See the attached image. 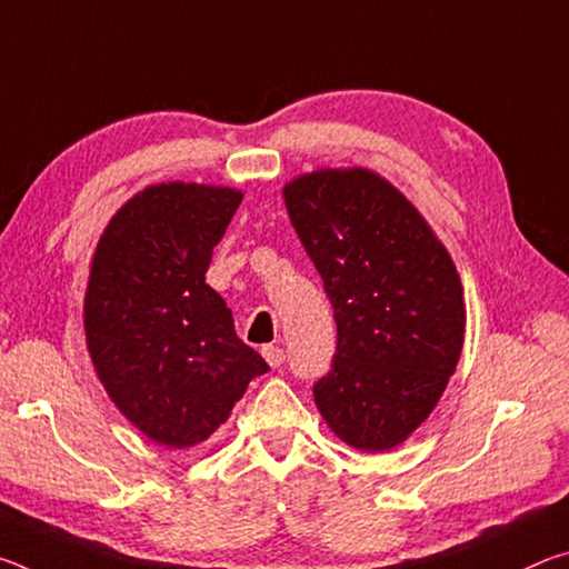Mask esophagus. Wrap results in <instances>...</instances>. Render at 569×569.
Segmentation results:
<instances>
[{"mask_svg":"<svg viewBox=\"0 0 569 569\" xmlns=\"http://www.w3.org/2000/svg\"><path fill=\"white\" fill-rule=\"evenodd\" d=\"M263 359L268 361V366H271V369H278V366L283 363V359H286V353H283V349L281 346H263Z\"/></svg>","mask_w":569,"mask_h":569,"instance_id":"34e87169","label":"esophagus"}]
</instances>
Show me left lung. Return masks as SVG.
I'll use <instances>...</instances> for the list:
<instances>
[{"instance_id": "1", "label": "left lung", "mask_w": 569, "mask_h": 569, "mask_svg": "<svg viewBox=\"0 0 569 569\" xmlns=\"http://www.w3.org/2000/svg\"><path fill=\"white\" fill-rule=\"evenodd\" d=\"M283 200L339 329L316 407L349 447L389 451L427 421L459 363L457 266L411 200L369 168L303 172Z\"/></svg>"}]
</instances>
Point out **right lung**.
I'll list each match as a JSON object with an SVG mask.
<instances>
[{
    "mask_svg": "<svg viewBox=\"0 0 569 569\" xmlns=\"http://www.w3.org/2000/svg\"><path fill=\"white\" fill-rule=\"evenodd\" d=\"M240 200L236 188L158 182L134 192L94 248L82 313L94 373L122 417L162 447L206 441L268 371L206 283Z\"/></svg>",
    "mask_w": 569,
    "mask_h": 569,
    "instance_id": "right-lung-1",
    "label": "right lung"
}]
</instances>
